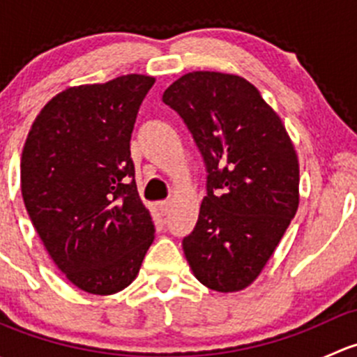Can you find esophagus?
Instances as JSON below:
<instances>
[{"label": "esophagus", "instance_id": "esophagus-1", "mask_svg": "<svg viewBox=\"0 0 357 357\" xmlns=\"http://www.w3.org/2000/svg\"><path fill=\"white\" fill-rule=\"evenodd\" d=\"M158 211H160V214L162 215H165V214H169V211H171V207H172V200H164V202H158Z\"/></svg>", "mask_w": 357, "mask_h": 357}]
</instances>
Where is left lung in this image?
I'll return each instance as SVG.
<instances>
[{
	"instance_id": "1",
	"label": "left lung",
	"mask_w": 357,
	"mask_h": 357,
	"mask_svg": "<svg viewBox=\"0 0 357 357\" xmlns=\"http://www.w3.org/2000/svg\"><path fill=\"white\" fill-rule=\"evenodd\" d=\"M207 171L199 221L183 238L193 275L215 291L250 285L298 207V160L282 119L247 79L188 72L162 95Z\"/></svg>"
}]
</instances>
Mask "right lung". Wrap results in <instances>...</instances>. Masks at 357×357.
Wrapping results in <instances>:
<instances>
[{
  "instance_id": "add662e5",
  "label": "right lung",
  "mask_w": 357,
  "mask_h": 357,
  "mask_svg": "<svg viewBox=\"0 0 357 357\" xmlns=\"http://www.w3.org/2000/svg\"><path fill=\"white\" fill-rule=\"evenodd\" d=\"M153 82L128 74L68 88L43 107L25 139L20 188L29 218L56 268L88 294L131 285L155 236L129 146Z\"/></svg>"
}]
</instances>
